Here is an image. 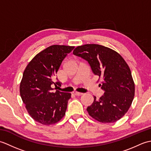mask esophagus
Here are the masks:
<instances>
[{
	"label": "esophagus",
	"mask_w": 151,
	"mask_h": 151,
	"mask_svg": "<svg viewBox=\"0 0 151 151\" xmlns=\"http://www.w3.org/2000/svg\"><path fill=\"white\" fill-rule=\"evenodd\" d=\"M73 93L75 94V95H77V96H81V95H82L83 94V93H81V92H78V91H74L73 92Z\"/></svg>",
	"instance_id": "1"
}]
</instances>
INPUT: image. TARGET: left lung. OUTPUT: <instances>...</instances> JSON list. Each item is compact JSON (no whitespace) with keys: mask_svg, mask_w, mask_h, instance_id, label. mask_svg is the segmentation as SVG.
<instances>
[{"mask_svg":"<svg viewBox=\"0 0 151 151\" xmlns=\"http://www.w3.org/2000/svg\"><path fill=\"white\" fill-rule=\"evenodd\" d=\"M75 55L87 60L93 72L102 81L99 86L105 91L87 108L90 116L102 123L119 120L130 107L135 94V85L129 65L119 54L97 44L78 46Z\"/></svg>","mask_w":151,"mask_h":151,"instance_id":"obj_1","label":"left lung"}]
</instances>
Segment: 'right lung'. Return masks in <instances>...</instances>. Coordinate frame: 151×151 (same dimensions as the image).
Returning a JSON list of instances; mask_svg holds the SVG:
<instances>
[{"label":"right lung","mask_w":151,"mask_h":151,"mask_svg":"<svg viewBox=\"0 0 151 151\" xmlns=\"http://www.w3.org/2000/svg\"><path fill=\"white\" fill-rule=\"evenodd\" d=\"M75 47L54 45L35 56L25 68L19 91L28 113L43 125L55 124L65 115L70 93L56 90L51 85H60L53 80L62 61Z\"/></svg>","instance_id":"1"}]
</instances>
